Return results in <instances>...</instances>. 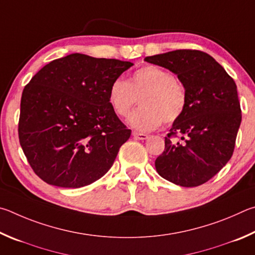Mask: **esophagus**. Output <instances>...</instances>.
I'll return each instance as SVG.
<instances>
[{
    "label": "esophagus",
    "mask_w": 255,
    "mask_h": 255,
    "mask_svg": "<svg viewBox=\"0 0 255 255\" xmlns=\"http://www.w3.org/2000/svg\"><path fill=\"white\" fill-rule=\"evenodd\" d=\"M133 136L137 140H146L149 137L148 134H144V133H139V132H133Z\"/></svg>",
    "instance_id": "esophagus-1"
}]
</instances>
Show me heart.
<instances>
[{"label":"heart","instance_id":"heart-1","mask_svg":"<svg viewBox=\"0 0 255 255\" xmlns=\"http://www.w3.org/2000/svg\"><path fill=\"white\" fill-rule=\"evenodd\" d=\"M140 97V107L128 118L132 128L151 131L162 122L173 123L184 114L188 94L171 71L146 65L131 74L128 82L116 78L109 87V102L114 113L125 118Z\"/></svg>","mask_w":255,"mask_h":255}]
</instances>
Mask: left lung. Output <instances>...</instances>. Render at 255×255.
<instances>
[{
    "mask_svg": "<svg viewBox=\"0 0 255 255\" xmlns=\"http://www.w3.org/2000/svg\"><path fill=\"white\" fill-rule=\"evenodd\" d=\"M175 73L185 85L184 114L164 137V151L155 169L164 179L182 187L207 182L229 162L242 121L233 78L208 53L191 49L144 58ZM180 137V141L175 138Z\"/></svg>",
    "mask_w": 255,
    "mask_h": 255,
    "instance_id": "1",
    "label": "left lung"
}]
</instances>
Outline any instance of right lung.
Segmentation results:
<instances>
[{
    "mask_svg": "<svg viewBox=\"0 0 255 255\" xmlns=\"http://www.w3.org/2000/svg\"><path fill=\"white\" fill-rule=\"evenodd\" d=\"M131 66L71 53L49 62L25 85L17 132L40 179L80 188L110 170L131 130L112 109L109 87Z\"/></svg>",
    "mask_w": 255,
    "mask_h": 255,
    "instance_id": "right-lung-1",
    "label": "right lung"
}]
</instances>
